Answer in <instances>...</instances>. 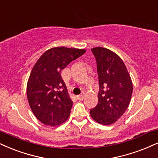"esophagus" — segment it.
<instances>
[{
    "label": "esophagus",
    "instance_id": "obj_1",
    "mask_svg": "<svg viewBox=\"0 0 158 158\" xmlns=\"http://www.w3.org/2000/svg\"><path fill=\"white\" fill-rule=\"evenodd\" d=\"M76 98L78 100H83V98H84V95L83 94H80V95H77V96H76Z\"/></svg>",
    "mask_w": 158,
    "mask_h": 158
}]
</instances>
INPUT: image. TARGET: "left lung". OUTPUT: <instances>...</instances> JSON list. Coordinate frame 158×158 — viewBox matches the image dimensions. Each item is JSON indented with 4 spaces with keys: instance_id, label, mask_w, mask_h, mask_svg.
Masks as SVG:
<instances>
[{
    "instance_id": "left-lung-1",
    "label": "left lung",
    "mask_w": 158,
    "mask_h": 158,
    "mask_svg": "<svg viewBox=\"0 0 158 158\" xmlns=\"http://www.w3.org/2000/svg\"><path fill=\"white\" fill-rule=\"evenodd\" d=\"M97 61L100 90L98 103L91 109V118L99 124L110 125L129 106L133 83L125 64L117 54L107 48L91 49Z\"/></svg>"
}]
</instances>
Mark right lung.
<instances>
[{
	"label": "right lung",
	"instance_id": "add662e5",
	"mask_svg": "<svg viewBox=\"0 0 158 158\" xmlns=\"http://www.w3.org/2000/svg\"><path fill=\"white\" fill-rule=\"evenodd\" d=\"M85 50L57 47L44 52L35 64L27 83L32 112L45 125L58 126L67 120L73 101L61 72Z\"/></svg>",
	"mask_w": 158,
	"mask_h": 158
}]
</instances>
